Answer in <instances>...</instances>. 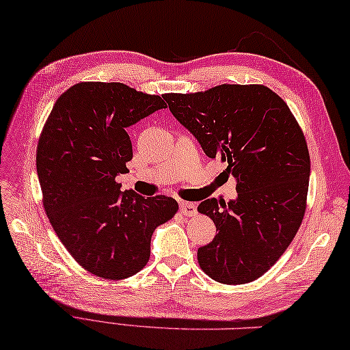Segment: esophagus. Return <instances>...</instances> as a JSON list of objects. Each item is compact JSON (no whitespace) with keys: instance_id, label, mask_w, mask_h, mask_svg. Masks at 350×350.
<instances>
[{"instance_id":"34e87169","label":"esophagus","mask_w":350,"mask_h":350,"mask_svg":"<svg viewBox=\"0 0 350 350\" xmlns=\"http://www.w3.org/2000/svg\"><path fill=\"white\" fill-rule=\"evenodd\" d=\"M180 210L184 215H193L196 213V204L195 202H187V201H180Z\"/></svg>"}]
</instances>
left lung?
<instances>
[{"mask_svg": "<svg viewBox=\"0 0 350 350\" xmlns=\"http://www.w3.org/2000/svg\"><path fill=\"white\" fill-rule=\"evenodd\" d=\"M163 98L206 155L226 161L236 180L234 200L208 198L198 206L217 232L198 248L202 271L226 285L259 279L285 253L305 215L311 161L299 123L263 85H219Z\"/></svg>", "mask_w": 350, "mask_h": 350, "instance_id": "1", "label": "left lung"}]
</instances>
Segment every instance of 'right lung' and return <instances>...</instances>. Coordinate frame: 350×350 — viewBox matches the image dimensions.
I'll use <instances>...</instances> for the list:
<instances>
[{
	"label": "right lung",
	"mask_w": 350,
	"mask_h": 350,
	"mask_svg": "<svg viewBox=\"0 0 350 350\" xmlns=\"http://www.w3.org/2000/svg\"><path fill=\"white\" fill-rule=\"evenodd\" d=\"M166 108L160 96L118 82H82L57 98L39 137L36 170L44 208L79 265L98 278L134 275L150 256V237L178 210L174 198L122 192L133 143L126 133Z\"/></svg>",
	"instance_id": "1"
}]
</instances>
